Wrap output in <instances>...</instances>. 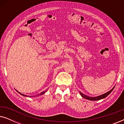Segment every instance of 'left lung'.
<instances>
[{
  "label": "left lung",
  "mask_w": 124,
  "mask_h": 124,
  "mask_svg": "<svg viewBox=\"0 0 124 124\" xmlns=\"http://www.w3.org/2000/svg\"><path fill=\"white\" fill-rule=\"evenodd\" d=\"M114 88H115V86L111 90H109V91H108V92H107L106 93H105V94H102V95H101L96 96V97H91V96L86 95L84 94L81 92H79V93H80V94H81V95L82 96V97L85 98V99L90 100V101H99V100L102 99H103V98H105L106 97H107V96L108 95H109L110 93H111L112 91H113V90L114 89Z\"/></svg>",
  "instance_id": "8db88e82"
}]
</instances>
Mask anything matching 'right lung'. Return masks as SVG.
Instances as JSON below:
<instances>
[{"mask_svg": "<svg viewBox=\"0 0 124 124\" xmlns=\"http://www.w3.org/2000/svg\"><path fill=\"white\" fill-rule=\"evenodd\" d=\"M16 91H17V90H16ZM17 91V92H18V93H19L20 94H21V95H23V96H30V97H31V96H27V95H24V94H21V93L18 92V91ZM46 91H47V90H46V91H43V92H42L41 93H40V94H39V95H43V94H45V93L46 92Z\"/></svg>", "mask_w": 124, "mask_h": 124, "instance_id": "right-lung-1", "label": "right lung"}]
</instances>
